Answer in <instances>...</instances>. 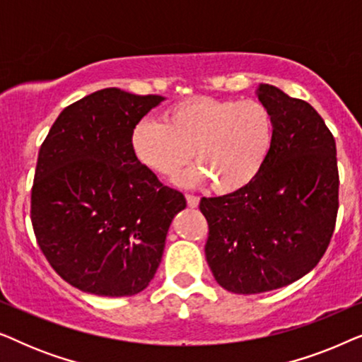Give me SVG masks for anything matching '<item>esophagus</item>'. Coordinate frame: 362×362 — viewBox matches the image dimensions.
Instances as JSON below:
<instances>
[{
	"mask_svg": "<svg viewBox=\"0 0 362 362\" xmlns=\"http://www.w3.org/2000/svg\"><path fill=\"white\" fill-rule=\"evenodd\" d=\"M186 202L189 207H197L199 206V197L192 196V194H186Z\"/></svg>",
	"mask_w": 362,
	"mask_h": 362,
	"instance_id": "34e87169",
	"label": "esophagus"
}]
</instances>
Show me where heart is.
Listing matches in <instances>:
<instances>
[{"label": "heart", "instance_id": "1", "mask_svg": "<svg viewBox=\"0 0 362 362\" xmlns=\"http://www.w3.org/2000/svg\"><path fill=\"white\" fill-rule=\"evenodd\" d=\"M274 138V118L259 100L186 98L166 108L163 122L143 118L133 127L132 150L141 165L173 176L192 158L197 163L181 185L212 181L219 192H234L259 175Z\"/></svg>", "mask_w": 362, "mask_h": 362}]
</instances>
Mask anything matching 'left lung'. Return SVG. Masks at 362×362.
<instances>
[{
    "label": "left lung",
    "instance_id": "obj_1",
    "mask_svg": "<svg viewBox=\"0 0 362 362\" xmlns=\"http://www.w3.org/2000/svg\"><path fill=\"white\" fill-rule=\"evenodd\" d=\"M255 95L274 118L259 175L239 191L202 197L204 252L217 284L239 295L293 284L328 249L338 214L334 138L310 103L260 83Z\"/></svg>",
    "mask_w": 362,
    "mask_h": 362
}]
</instances>
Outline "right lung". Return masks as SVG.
<instances>
[{"instance_id": "right-lung-1", "label": "right lung", "mask_w": 362, "mask_h": 362, "mask_svg": "<svg viewBox=\"0 0 362 362\" xmlns=\"http://www.w3.org/2000/svg\"><path fill=\"white\" fill-rule=\"evenodd\" d=\"M165 100L102 88L64 108L39 150L34 234L52 269L86 293L118 298L145 290L186 207L130 145L133 127Z\"/></svg>"}]
</instances>
